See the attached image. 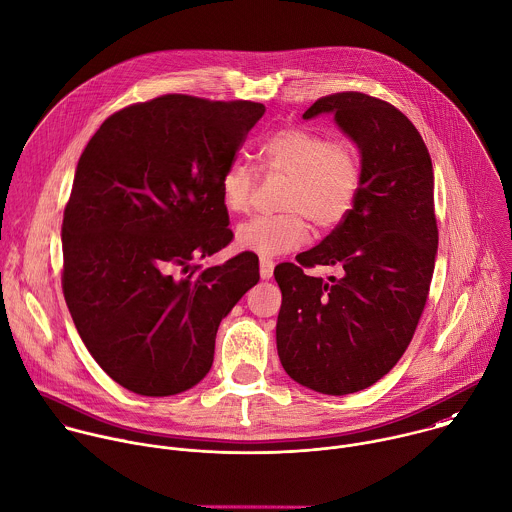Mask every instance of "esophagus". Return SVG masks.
<instances>
[{"instance_id":"34e87169","label":"esophagus","mask_w":512,"mask_h":512,"mask_svg":"<svg viewBox=\"0 0 512 512\" xmlns=\"http://www.w3.org/2000/svg\"><path fill=\"white\" fill-rule=\"evenodd\" d=\"M273 267H275V261L271 257H261L259 259V273H261V279H271L273 277Z\"/></svg>"}]
</instances>
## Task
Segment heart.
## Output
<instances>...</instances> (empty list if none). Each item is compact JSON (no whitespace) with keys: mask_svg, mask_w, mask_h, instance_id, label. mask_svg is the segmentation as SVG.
I'll list each match as a JSON object with an SVG mask.
<instances>
[{"mask_svg":"<svg viewBox=\"0 0 512 512\" xmlns=\"http://www.w3.org/2000/svg\"><path fill=\"white\" fill-rule=\"evenodd\" d=\"M261 168L287 177L279 215H257L237 227V245L259 255H281L299 249L317 231H333L354 211L364 183L358 146L348 140L289 126L267 136L259 146ZM255 170L235 160L221 177V201L231 213H247L253 203Z\"/></svg>","mask_w":512,"mask_h":512,"instance_id":"heart-1","label":"heart"}]
</instances>
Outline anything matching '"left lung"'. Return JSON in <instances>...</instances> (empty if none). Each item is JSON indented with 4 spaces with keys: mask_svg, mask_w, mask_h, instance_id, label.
Instances as JSON below:
<instances>
[{
    "mask_svg": "<svg viewBox=\"0 0 512 512\" xmlns=\"http://www.w3.org/2000/svg\"><path fill=\"white\" fill-rule=\"evenodd\" d=\"M331 112L360 148L364 183L352 215L295 263L275 267L283 301L277 352L301 386L344 396L384 378L410 346L424 311L438 227L434 173L416 126L396 106L362 92L313 102L305 120ZM337 264L323 282L305 266Z\"/></svg>",
    "mask_w": 512,
    "mask_h": 512,
    "instance_id": "1",
    "label": "left lung"
}]
</instances>
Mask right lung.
Returning a JSON list of instances; mask_svg holds the SVG:
<instances>
[{"label":"right lung","mask_w":512,"mask_h":512,"mask_svg":"<svg viewBox=\"0 0 512 512\" xmlns=\"http://www.w3.org/2000/svg\"><path fill=\"white\" fill-rule=\"evenodd\" d=\"M265 106L166 94L108 116L62 223V289L84 346L122 388L173 396L213 366L221 319L259 259L191 265L233 239L221 177Z\"/></svg>","instance_id":"add662e5"}]
</instances>
